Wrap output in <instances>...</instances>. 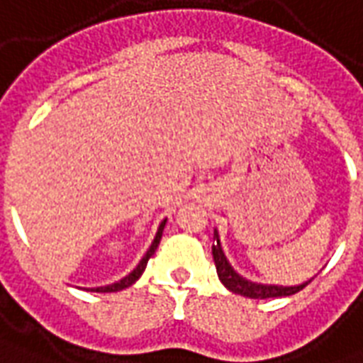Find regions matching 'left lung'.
<instances>
[{"label": "left lung", "instance_id": "obj_1", "mask_svg": "<svg viewBox=\"0 0 363 363\" xmlns=\"http://www.w3.org/2000/svg\"><path fill=\"white\" fill-rule=\"evenodd\" d=\"M213 240H216V244L211 246V254H213V262H216L217 275L221 279V283L225 284L230 292H235V294H240V296L248 298L292 296V294H296V292H300L304 286H308V284L311 283V281H308V283L300 284V286H271V284L250 283V281L242 279L240 275H236L235 269L229 265L227 257L223 254L217 233L213 235Z\"/></svg>", "mask_w": 363, "mask_h": 363}]
</instances>
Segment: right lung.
<instances>
[{
  "label": "right lung",
  "instance_id": "add662e5",
  "mask_svg": "<svg viewBox=\"0 0 363 363\" xmlns=\"http://www.w3.org/2000/svg\"><path fill=\"white\" fill-rule=\"evenodd\" d=\"M163 227H165V221L161 223L160 229H157V235H155L154 242H152V246H150V250L146 252V256L142 257V262L138 264V267L130 273V275H127L125 279H121L119 283H113V284H107V286H99V289H90V291L94 292H117V291H123V289H127V286H130L133 283H136L138 279H140V275L144 273V269H146L147 265V259L154 256L155 250H157V246H160V240H161V235H163Z\"/></svg>",
  "mask_w": 363,
  "mask_h": 363
}]
</instances>
